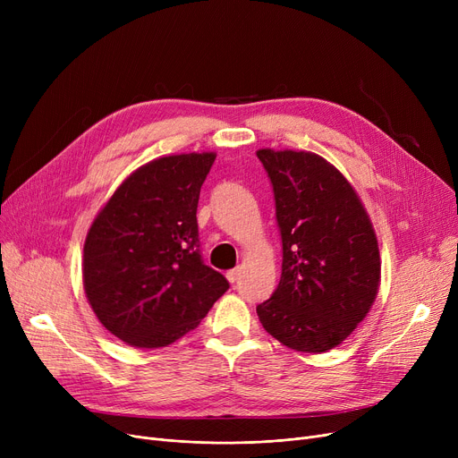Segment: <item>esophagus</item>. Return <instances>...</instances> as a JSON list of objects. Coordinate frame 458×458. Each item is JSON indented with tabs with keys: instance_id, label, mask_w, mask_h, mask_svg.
<instances>
[{
	"instance_id": "34e87169",
	"label": "esophagus",
	"mask_w": 458,
	"mask_h": 458,
	"mask_svg": "<svg viewBox=\"0 0 458 458\" xmlns=\"http://www.w3.org/2000/svg\"><path fill=\"white\" fill-rule=\"evenodd\" d=\"M239 275H242V267H235V269H232V271L226 273V278H228L230 284H233V282L239 278Z\"/></svg>"
}]
</instances>
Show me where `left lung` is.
I'll return each mask as SVG.
<instances>
[{"mask_svg":"<svg viewBox=\"0 0 458 458\" xmlns=\"http://www.w3.org/2000/svg\"><path fill=\"white\" fill-rule=\"evenodd\" d=\"M271 178L282 233V276L259 323L282 345L327 352L369 314L380 285V252L351 182L304 150L256 152Z\"/></svg>","mask_w":458,"mask_h":458,"instance_id":"8db88e82","label":"left lung"}]
</instances>
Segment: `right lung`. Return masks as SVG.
Listing matches in <instances>:
<instances>
[{"label":"right lung","instance_id":"1","mask_svg":"<svg viewBox=\"0 0 458 458\" xmlns=\"http://www.w3.org/2000/svg\"><path fill=\"white\" fill-rule=\"evenodd\" d=\"M215 152L156 157L102 206L83 245V290L124 344L159 349L197 328L226 290L204 266L197 206Z\"/></svg>","mask_w":458,"mask_h":458}]
</instances>
